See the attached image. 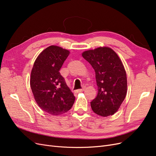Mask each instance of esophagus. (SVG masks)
<instances>
[{
    "instance_id": "obj_1",
    "label": "esophagus",
    "mask_w": 156,
    "mask_h": 156,
    "mask_svg": "<svg viewBox=\"0 0 156 156\" xmlns=\"http://www.w3.org/2000/svg\"><path fill=\"white\" fill-rule=\"evenodd\" d=\"M84 90V88H83V89H79V90H77L75 91V92L79 93V92H83Z\"/></svg>"
}]
</instances>
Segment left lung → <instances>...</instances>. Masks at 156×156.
<instances>
[{
  "mask_svg": "<svg viewBox=\"0 0 156 156\" xmlns=\"http://www.w3.org/2000/svg\"><path fill=\"white\" fill-rule=\"evenodd\" d=\"M82 56L96 73L98 95L90 102L92 111L101 116L113 115L127 94L126 72L122 60L108 47L84 51Z\"/></svg>",
  "mask_w": 156,
  "mask_h": 156,
  "instance_id": "8db88e82",
  "label": "left lung"
}]
</instances>
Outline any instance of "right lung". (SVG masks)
Masks as SVG:
<instances>
[{
	"instance_id": "add662e5",
	"label": "right lung",
	"mask_w": 156,
	"mask_h": 156,
	"mask_svg": "<svg viewBox=\"0 0 156 156\" xmlns=\"http://www.w3.org/2000/svg\"><path fill=\"white\" fill-rule=\"evenodd\" d=\"M69 51L56 45L45 49L36 58L31 71L30 84L37 104L54 116L68 112L75 96L59 71Z\"/></svg>"
}]
</instances>
